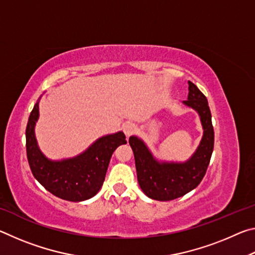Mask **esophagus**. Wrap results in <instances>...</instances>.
I'll use <instances>...</instances> for the list:
<instances>
[{
    "label": "esophagus",
    "mask_w": 255,
    "mask_h": 255,
    "mask_svg": "<svg viewBox=\"0 0 255 255\" xmlns=\"http://www.w3.org/2000/svg\"><path fill=\"white\" fill-rule=\"evenodd\" d=\"M123 130L125 132V135H126L127 137H129V136H131L132 133L136 131V126L133 124H131V123H128V124L125 125L124 128H123Z\"/></svg>",
    "instance_id": "1"
}]
</instances>
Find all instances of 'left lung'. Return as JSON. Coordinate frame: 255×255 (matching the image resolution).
Segmentation results:
<instances>
[{
    "label": "left lung",
    "mask_w": 255,
    "mask_h": 255,
    "mask_svg": "<svg viewBox=\"0 0 255 255\" xmlns=\"http://www.w3.org/2000/svg\"><path fill=\"white\" fill-rule=\"evenodd\" d=\"M189 94L184 105L191 107L200 116L204 136L196 153L184 163H159L153 157L143 140L131 136L129 145L135 156L137 179L147 197L169 201L184 196L198 187L206 174L214 149V127L208 101L192 82H188Z\"/></svg>",
    "instance_id": "left-lung-1"
}]
</instances>
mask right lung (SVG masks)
<instances>
[{
	"instance_id": "1",
	"label": "right lung",
	"mask_w": 255,
	"mask_h": 255,
	"mask_svg": "<svg viewBox=\"0 0 255 255\" xmlns=\"http://www.w3.org/2000/svg\"><path fill=\"white\" fill-rule=\"evenodd\" d=\"M38 117L39 108L36 103L25 129L27 157L34 178L60 199L76 202L96 196L105 181L112 153L118 146L127 143L125 133L119 131L101 137L79 156L53 162L38 148L33 131Z\"/></svg>"
}]
</instances>
